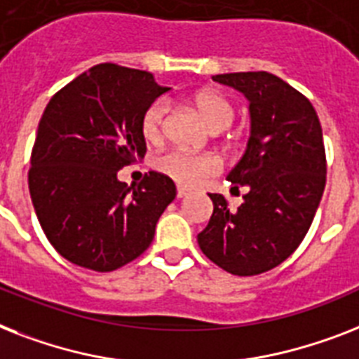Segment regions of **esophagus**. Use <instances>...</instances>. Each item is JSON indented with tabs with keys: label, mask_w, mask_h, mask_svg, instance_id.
I'll return each instance as SVG.
<instances>
[{
	"label": "esophagus",
	"mask_w": 359,
	"mask_h": 359,
	"mask_svg": "<svg viewBox=\"0 0 359 359\" xmlns=\"http://www.w3.org/2000/svg\"><path fill=\"white\" fill-rule=\"evenodd\" d=\"M186 195H188V189L186 188H177V197H186Z\"/></svg>",
	"instance_id": "1"
}]
</instances>
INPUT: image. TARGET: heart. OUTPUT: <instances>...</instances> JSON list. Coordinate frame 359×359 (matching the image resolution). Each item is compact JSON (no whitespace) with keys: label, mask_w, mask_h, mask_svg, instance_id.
<instances>
[{"label":"heart","mask_w":359,"mask_h":359,"mask_svg":"<svg viewBox=\"0 0 359 359\" xmlns=\"http://www.w3.org/2000/svg\"><path fill=\"white\" fill-rule=\"evenodd\" d=\"M195 109L205 118L208 127L215 133L226 129L234 121V107L225 95L217 92H199L194 95ZM168 104L165 101H156L142 116V134L151 144L162 140L165 129ZM156 170L165 177L173 179L180 186H199L212 175L221 170V162L214 154H194L188 151L173 149L160 154L156 158Z\"/></svg>","instance_id":"heart-1"}]
</instances>
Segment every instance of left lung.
Instances as JSON below:
<instances>
[{
  "label": "left lung",
  "mask_w": 359,
  "mask_h": 359,
  "mask_svg": "<svg viewBox=\"0 0 359 359\" xmlns=\"http://www.w3.org/2000/svg\"><path fill=\"white\" fill-rule=\"evenodd\" d=\"M249 101L250 136L226 179L245 186L238 210L208 194L214 214L197 236L201 250L238 276L273 269L301 245L326 184L323 129L316 109L293 86L267 72L214 75Z\"/></svg>",
  "instance_id": "1"
}]
</instances>
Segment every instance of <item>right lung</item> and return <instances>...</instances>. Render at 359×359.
<instances>
[{
  "mask_svg": "<svg viewBox=\"0 0 359 359\" xmlns=\"http://www.w3.org/2000/svg\"><path fill=\"white\" fill-rule=\"evenodd\" d=\"M170 86L153 74L99 64L51 97L38 123L29 194L43 234L60 256L107 273L138 258L175 182L149 171L138 188L118 171L145 154L142 116Z\"/></svg>",
  "mask_w": 359,
  "mask_h": 359,
  "instance_id": "add662e5",
  "label": "right lung"
}]
</instances>
